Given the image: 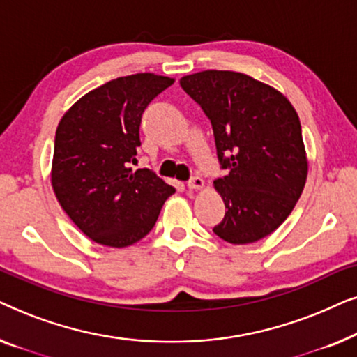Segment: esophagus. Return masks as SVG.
<instances>
[{
  "mask_svg": "<svg viewBox=\"0 0 357 357\" xmlns=\"http://www.w3.org/2000/svg\"><path fill=\"white\" fill-rule=\"evenodd\" d=\"M187 187L190 190H202L204 188V180L202 177H193L187 182Z\"/></svg>",
  "mask_w": 357,
  "mask_h": 357,
  "instance_id": "obj_1",
  "label": "esophagus"
}]
</instances>
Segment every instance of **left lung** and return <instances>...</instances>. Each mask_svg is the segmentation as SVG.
I'll use <instances>...</instances> for the list:
<instances>
[{"label":"left lung","instance_id":"1","mask_svg":"<svg viewBox=\"0 0 357 357\" xmlns=\"http://www.w3.org/2000/svg\"><path fill=\"white\" fill-rule=\"evenodd\" d=\"M180 86L211 120L229 170L214 180L226 214L213 232L234 245L270 236L294 209L309 172L296 109L275 87L236 71H199Z\"/></svg>","mask_w":357,"mask_h":357}]
</instances>
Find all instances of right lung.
<instances>
[{
    "instance_id": "1",
    "label": "right lung",
    "mask_w": 357,
    "mask_h": 357,
    "mask_svg": "<svg viewBox=\"0 0 357 357\" xmlns=\"http://www.w3.org/2000/svg\"><path fill=\"white\" fill-rule=\"evenodd\" d=\"M154 73L116 77L82 96L55 135L52 187L92 242L123 248L148 236L175 188L149 169H131L141 146V115L174 84Z\"/></svg>"
}]
</instances>
